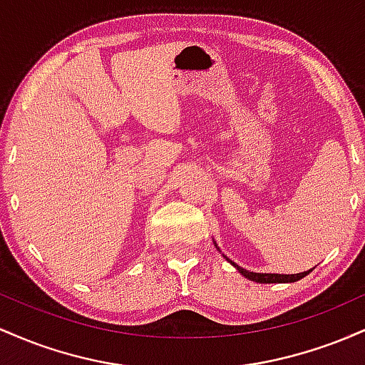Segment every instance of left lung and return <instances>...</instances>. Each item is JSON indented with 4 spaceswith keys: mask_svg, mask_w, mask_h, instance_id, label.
I'll return each mask as SVG.
<instances>
[{
    "mask_svg": "<svg viewBox=\"0 0 365 365\" xmlns=\"http://www.w3.org/2000/svg\"><path fill=\"white\" fill-rule=\"evenodd\" d=\"M230 261V259H228ZM232 262V261H230ZM233 266L240 271L245 278H249L250 282H257V283H292V282H299L302 279L304 276H307L311 271H304V273H297V274H266V273H252V271H247L244 267H240L238 264L232 262Z\"/></svg>",
    "mask_w": 365,
    "mask_h": 365,
    "instance_id": "left-lung-1",
    "label": "left lung"
}]
</instances>
